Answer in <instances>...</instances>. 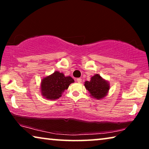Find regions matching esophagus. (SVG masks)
I'll use <instances>...</instances> for the list:
<instances>
[{
  "label": "esophagus",
  "instance_id": "1",
  "mask_svg": "<svg viewBox=\"0 0 149 149\" xmlns=\"http://www.w3.org/2000/svg\"><path fill=\"white\" fill-rule=\"evenodd\" d=\"M77 81L78 83H81V81H82V79H81V78H78V79H77Z\"/></svg>",
  "mask_w": 149,
  "mask_h": 149
}]
</instances>
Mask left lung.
<instances>
[{
	"label": "left lung",
	"mask_w": 149,
	"mask_h": 149,
	"mask_svg": "<svg viewBox=\"0 0 149 149\" xmlns=\"http://www.w3.org/2000/svg\"><path fill=\"white\" fill-rule=\"evenodd\" d=\"M84 85L90 93V96L97 100L103 99L107 96L110 89L109 81L104 79L98 74L91 77L89 81H85Z\"/></svg>",
	"instance_id": "obj_1"
}]
</instances>
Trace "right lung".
I'll return each mask as SVG.
<instances>
[{
	"label": "right lung",
	"instance_id": "right-lung-1",
	"mask_svg": "<svg viewBox=\"0 0 149 149\" xmlns=\"http://www.w3.org/2000/svg\"><path fill=\"white\" fill-rule=\"evenodd\" d=\"M74 82V79L71 77H66L63 73L56 71L42 79L40 93L46 99L57 100L62 96L63 92Z\"/></svg>",
	"mask_w": 149,
	"mask_h": 149
}]
</instances>
